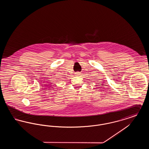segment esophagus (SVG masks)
<instances>
[{"label": "esophagus", "instance_id": "esophagus-1", "mask_svg": "<svg viewBox=\"0 0 149 149\" xmlns=\"http://www.w3.org/2000/svg\"><path fill=\"white\" fill-rule=\"evenodd\" d=\"M80 72H79V71H78V72H75V74H76V75H77V76H79V75H80Z\"/></svg>", "mask_w": 149, "mask_h": 149}]
</instances>
